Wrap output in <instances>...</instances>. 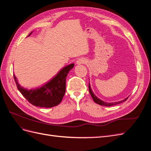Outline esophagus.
<instances>
[{
    "instance_id": "esophagus-1",
    "label": "esophagus",
    "mask_w": 151,
    "mask_h": 151,
    "mask_svg": "<svg viewBox=\"0 0 151 151\" xmlns=\"http://www.w3.org/2000/svg\"><path fill=\"white\" fill-rule=\"evenodd\" d=\"M86 63V60H83V59H81V58L78 59V60L76 61V63L78 65L82 64V63Z\"/></svg>"
}]
</instances>
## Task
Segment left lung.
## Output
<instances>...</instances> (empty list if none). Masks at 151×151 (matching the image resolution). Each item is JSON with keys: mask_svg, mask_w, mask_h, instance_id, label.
<instances>
[{"mask_svg": "<svg viewBox=\"0 0 151 151\" xmlns=\"http://www.w3.org/2000/svg\"><path fill=\"white\" fill-rule=\"evenodd\" d=\"M89 93H90V94H91V97H92L93 99L94 100V101L96 103H97V104H99V105H101V106H113V105H116V104H120V103H123V102L125 101L126 100L128 99V98H129V97L126 98L125 99L122 100V101H118V102L107 103V102H104V101H102V100L99 99L98 98L96 97V95L94 94L93 90L91 89V86H90V84H89Z\"/></svg>", "mask_w": 151, "mask_h": 151, "instance_id": "1", "label": "left lung"}]
</instances>
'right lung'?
<instances>
[{
	"label": "right lung",
	"instance_id": "right-lung-1",
	"mask_svg": "<svg viewBox=\"0 0 151 151\" xmlns=\"http://www.w3.org/2000/svg\"><path fill=\"white\" fill-rule=\"evenodd\" d=\"M74 66L72 63L63 67L48 83L36 89H26L19 84L14 74V78L18 90L31 104L41 108H52L62 101L65 93L66 77Z\"/></svg>",
	"mask_w": 151,
	"mask_h": 151
}]
</instances>
